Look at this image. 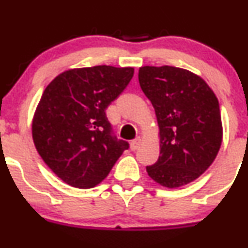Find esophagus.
Segmentation results:
<instances>
[{"label": "esophagus", "mask_w": 248, "mask_h": 248, "mask_svg": "<svg viewBox=\"0 0 248 248\" xmlns=\"http://www.w3.org/2000/svg\"><path fill=\"white\" fill-rule=\"evenodd\" d=\"M140 144H141V139H140V138L134 139L133 141L131 142V150H132V151H136V150L140 146Z\"/></svg>", "instance_id": "esophagus-1"}]
</instances>
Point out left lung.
Masks as SVG:
<instances>
[{"mask_svg":"<svg viewBox=\"0 0 248 248\" xmlns=\"http://www.w3.org/2000/svg\"><path fill=\"white\" fill-rule=\"evenodd\" d=\"M139 84L159 127V157L146 167L157 184L176 188L198 179L222 144L219 104L209 85L186 69L145 66Z\"/></svg>","mask_w":248,"mask_h":248,"instance_id":"1","label":"left lung"}]
</instances>
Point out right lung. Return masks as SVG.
<instances>
[{"label": "right lung", "instance_id": "right-lung-1", "mask_svg": "<svg viewBox=\"0 0 248 248\" xmlns=\"http://www.w3.org/2000/svg\"><path fill=\"white\" fill-rule=\"evenodd\" d=\"M132 67L69 69L44 90L32 121L34 146L62 181L91 188L129 147L112 133L106 110L133 78Z\"/></svg>", "mask_w": 248, "mask_h": 248}]
</instances>
